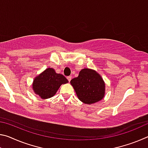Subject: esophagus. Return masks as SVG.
Listing matches in <instances>:
<instances>
[{"instance_id":"obj_1","label":"esophagus","mask_w":148,"mask_h":148,"mask_svg":"<svg viewBox=\"0 0 148 148\" xmlns=\"http://www.w3.org/2000/svg\"><path fill=\"white\" fill-rule=\"evenodd\" d=\"M66 78H67V79L69 80V82H70V81H71V79H72V77H71V76H68V77H67Z\"/></svg>"}]
</instances>
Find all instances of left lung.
<instances>
[{"mask_svg": "<svg viewBox=\"0 0 148 148\" xmlns=\"http://www.w3.org/2000/svg\"><path fill=\"white\" fill-rule=\"evenodd\" d=\"M78 99L85 104H92L104 97L105 84L101 76L92 70L82 69L71 81Z\"/></svg>", "mask_w": 148, "mask_h": 148, "instance_id": "left-lung-1", "label": "left lung"}]
</instances>
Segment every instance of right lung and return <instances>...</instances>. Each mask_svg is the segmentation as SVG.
Returning a JSON list of instances; mask_svg holds the SVG:
<instances>
[{
    "label": "right lung",
    "instance_id": "add662e5",
    "mask_svg": "<svg viewBox=\"0 0 148 148\" xmlns=\"http://www.w3.org/2000/svg\"><path fill=\"white\" fill-rule=\"evenodd\" d=\"M68 82L63 75L57 74L53 69L48 68L34 79L32 88L42 99H49L55 95L62 84Z\"/></svg>",
    "mask_w": 148,
    "mask_h": 148
}]
</instances>
